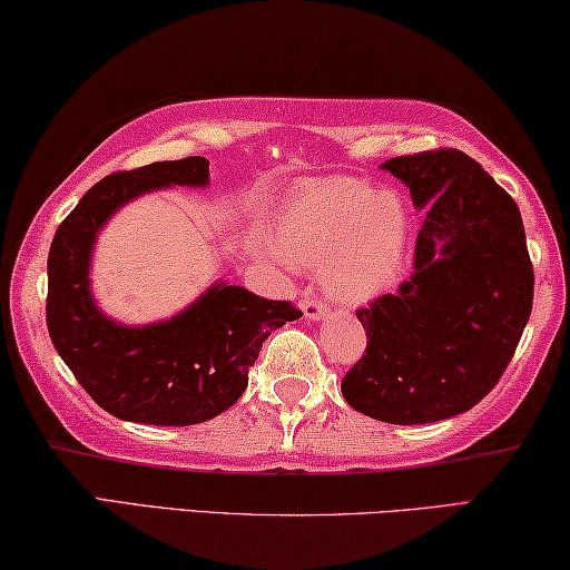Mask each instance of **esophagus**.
Masks as SVG:
<instances>
[{"instance_id": "obj_1", "label": "esophagus", "mask_w": 570, "mask_h": 570, "mask_svg": "<svg viewBox=\"0 0 570 570\" xmlns=\"http://www.w3.org/2000/svg\"><path fill=\"white\" fill-rule=\"evenodd\" d=\"M303 315L307 321H325L327 315H331V307L321 301H305L303 303Z\"/></svg>"}]
</instances>
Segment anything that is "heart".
I'll return each instance as SVG.
<instances>
[{
    "mask_svg": "<svg viewBox=\"0 0 570 570\" xmlns=\"http://www.w3.org/2000/svg\"><path fill=\"white\" fill-rule=\"evenodd\" d=\"M275 243L297 265L323 267L325 287L343 303H365L391 287L411 239V213L393 189L331 177L293 189L273 225ZM255 247L283 259L263 237Z\"/></svg>",
    "mask_w": 570,
    "mask_h": 570,
    "instance_id": "obj_1",
    "label": "heart"
}]
</instances>
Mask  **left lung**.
Returning <instances> with one entry per match:
<instances>
[{
	"instance_id": "8db88e82",
	"label": "left lung",
	"mask_w": 570,
	"mask_h": 570,
	"mask_svg": "<svg viewBox=\"0 0 570 570\" xmlns=\"http://www.w3.org/2000/svg\"><path fill=\"white\" fill-rule=\"evenodd\" d=\"M425 209L411 279L357 311L365 355L343 377L355 411L393 425L461 415L501 381L533 307L521 209L461 149L383 163Z\"/></svg>"
}]
</instances>
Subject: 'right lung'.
Segmentation results:
<instances>
[{"label": "right lung", "mask_w": 570, "mask_h": 570, "mask_svg": "<svg viewBox=\"0 0 570 570\" xmlns=\"http://www.w3.org/2000/svg\"><path fill=\"white\" fill-rule=\"evenodd\" d=\"M205 157L107 175L57 227L47 259V327L89 397L119 421L195 425L227 411L247 387L267 335L303 313L245 287L215 283L165 323L129 327L99 311L89 291L97 233L129 199L169 185L205 187Z\"/></svg>", "instance_id": "obj_1"}]
</instances>
